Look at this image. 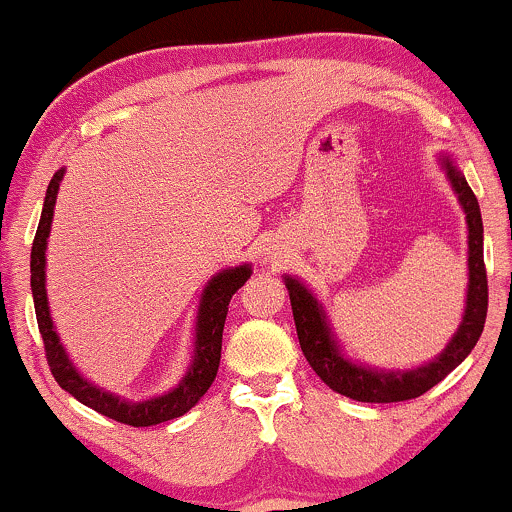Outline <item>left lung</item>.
<instances>
[{
  "label": "left lung",
  "instance_id": "obj_1",
  "mask_svg": "<svg viewBox=\"0 0 512 512\" xmlns=\"http://www.w3.org/2000/svg\"><path fill=\"white\" fill-rule=\"evenodd\" d=\"M440 166L445 168V175H448L452 190H455L460 207L464 209V216H467L469 284L460 327L452 334L448 346L433 361L411 370H378L349 361L342 354V346L334 339L322 303L313 296V291L298 279H293V276H284L291 298L293 320H296L298 342H301L310 368L320 375V380L327 387H332L339 395L356 399V402L385 404L421 397L472 354L481 332H484L486 308H489V284H486L484 223H481L479 202L474 197L472 187L464 180L462 170L455 166L450 156L440 158Z\"/></svg>",
  "mask_w": 512,
  "mask_h": 512
}]
</instances>
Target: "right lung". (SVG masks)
I'll return each mask as SVG.
<instances>
[{"mask_svg": "<svg viewBox=\"0 0 512 512\" xmlns=\"http://www.w3.org/2000/svg\"><path fill=\"white\" fill-rule=\"evenodd\" d=\"M62 178L64 168L52 175L31 250V291L35 317H38V330L40 337H43L45 356H48L52 375H55L62 390H67L74 399H79L81 404L98 411V414L108 416V419L120 421V424L142 428L178 419V416L187 414V411L195 407L211 383H214L221 361V337L223 325H226L228 303H231L233 293L250 279L252 267L250 264H240V267L223 269V272L211 276L209 284L204 286L195 325V354H192L190 368L182 375L178 387H173L166 395L144 399V402H127V399L117 397L113 392H105L103 387L88 383L84 375L76 370L74 363L69 361L50 317L48 291H45V250H48L52 214H55V202Z\"/></svg>", "mask_w": 512, "mask_h": 512, "instance_id": "obj_1", "label": "right lung"}]
</instances>
